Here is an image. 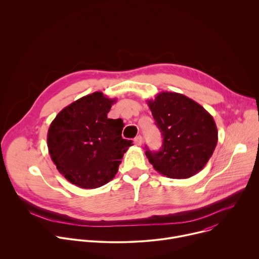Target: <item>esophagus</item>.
I'll list each match as a JSON object with an SVG mask.
<instances>
[{
  "instance_id": "34e87169",
  "label": "esophagus",
  "mask_w": 259,
  "mask_h": 259,
  "mask_svg": "<svg viewBox=\"0 0 259 259\" xmlns=\"http://www.w3.org/2000/svg\"><path fill=\"white\" fill-rule=\"evenodd\" d=\"M134 142H135V144H136V145L140 146V145L142 144V142H143V138H142V136H141V135L136 136V137L134 138Z\"/></svg>"
}]
</instances>
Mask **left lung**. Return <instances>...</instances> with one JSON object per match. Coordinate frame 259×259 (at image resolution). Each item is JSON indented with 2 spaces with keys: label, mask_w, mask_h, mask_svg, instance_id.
Wrapping results in <instances>:
<instances>
[{
  "label": "left lung",
  "mask_w": 259,
  "mask_h": 259,
  "mask_svg": "<svg viewBox=\"0 0 259 259\" xmlns=\"http://www.w3.org/2000/svg\"><path fill=\"white\" fill-rule=\"evenodd\" d=\"M147 104L163 135L159 152H145L155 170L175 179L201 171L218 140L213 117L198 102L176 92H161Z\"/></svg>",
  "instance_id": "1"
}]
</instances>
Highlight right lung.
I'll use <instances>...</instances> for the list:
<instances>
[{"instance_id":"add662e5","label":"right lung","mask_w":259,"mask_h":259,"mask_svg":"<svg viewBox=\"0 0 259 259\" xmlns=\"http://www.w3.org/2000/svg\"><path fill=\"white\" fill-rule=\"evenodd\" d=\"M116 100L102 92L86 95L60 110L48 129L51 160L79 188L96 189L112 180L132 145L122 138L123 121L107 118Z\"/></svg>"}]
</instances>
